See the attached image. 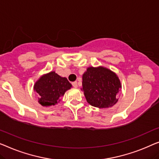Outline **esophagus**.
Listing matches in <instances>:
<instances>
[{
	"instance_id": "esophagus-1",
	"label": "esophagus",
	"mask_w": 159,
	"mask_h": 159,
	"mask_svg": "<svg viewBox=\"0 0 159 159\" xmlns=\"http://www.w3.org/2000/svg\"><path fill=\"white\" fill-rule=\"evenodd\" d=\"M72 85H73V86L74 87V88H77V87H78V83H77V81L73 82L72 83Z\"/></svg>"
}]
</instances>
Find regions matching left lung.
<instances>
[{
    "label": "left lung",
    "mask_w": 159,
    "mask_h": 159,
    "mask_svg": "<svg viewBox=\"0 0 159 159\" xmlns=\"http://www.w3.org/2000/svg\"><path fill=\"white\" fill-rule=\"evenodd\" d=\"M83 90L89 104L99 108H108L117 102L121 88L119 78L104 67H90L83 75Z\"/></svg>",
    "instance_id": "left-lung-1"
}]
</instances>
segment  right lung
<instances>
[{"instance_id": "obj_1", "label": "right lung", "mask_w": 159, "mask_h": 159, "mask_svg": "<svg viewBox=\"0 0 159 159\" xmlns=\"http://www.w3.org/2000/svg\"><path fill=\"white\" fill-rule=\"evenodd\" d=\"M71 87L66 78L60 77L53 71L40 78L35 83L34 89L38 93L39 104L47 107L57 104L60 98Z\"/></svg>"}]
</instances>
